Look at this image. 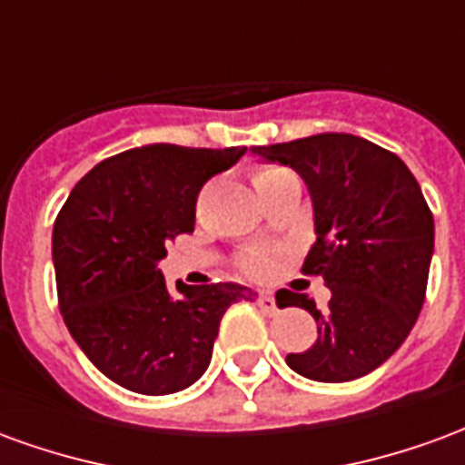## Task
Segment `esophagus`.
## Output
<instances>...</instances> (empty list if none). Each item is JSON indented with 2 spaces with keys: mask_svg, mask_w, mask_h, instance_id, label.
Masks as SVG:
<instances>
[{
  "mask_svg": "<svg viewBox=\"0 0 465 465\" xmlns=\"http://www.w3.org/2000/svg\"><path fill=\"white\" fill-rule=\"evenodd\" d=\"M256 302H259V306H262V309L266 313H276V312H279V309H276V299H273V293L262 292V293H259V296H256Z\"/></svg>",
  "mask_w": 465,
  "mask_h": 465,
  "instance_id": "1",
  "label": "esophagus"
}]
</instances>
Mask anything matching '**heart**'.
<instances>
[{
  "mask_svg": "<svg viewBox=\"0 0 465 465\" xmlns=\"http://www.w3.org/2000/svg\"><path fill=\"white\" fill-rule=\"evenodd\" d=\"M283 169H262V172L256 173V179L253 182H262V179H269V176H276V173H282ZM273 266H276V259H273L272 253L269 252H253L249 253V256H243L242 259V269L249 276H259V279H263V276H269V273L273 272Z\"/></svg>",
  "mask_w": 465,
  "mask_h": 465,
  "instance_id": "1",
  "label": "heart"
}]
</instances>
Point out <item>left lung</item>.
<instances>
[{
    "label": "left lung",
    "mask_w": 465,
    "mask_h": 465,
    "mask_svg": "<svg viewBox=\"0 0 465 465\" xmlns=\"http://www.w3.org/2000/svg\"><path fill=\"white\" fill-rule=\"evenodd\" d=\"M252 153L292 166L309 186L316 243L302 272L331 289L326 313L299 296L319 339L286 363L323 383L361 379L406 341L426 299L433 213L419 182L396 153L353 134H316Z\"/></svg>",
    "instance_id": "8db88e82"
}]
</instances>
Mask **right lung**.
I'll return each instance as SVG.
<instances>
[{"label":"right lung","instance_id":"obj_1","mask_svg":"<svg viewBox=\"0 0 465 465\" xmlns=\"http://www.w3.org/2000/svg\"><path fill=\"white\" fill-rule=\"evenodd\" d=\"M243 146L146 143L96 163L79 179L52 233L59 309L69 333L106 379L143 396L192 386L212 361L219 323L242 283H176L159 262L193 232L196 196L242 159Z\"/></svg>","mask_w":465,"mask_h":465}]
</instances>
